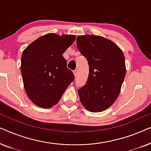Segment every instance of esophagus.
Masks as SVG:
<instances>
[{
    "label": "esophagus",
    "mask_w": 151,
    "mask_h": 151,
    "mask_svg": "<svg viewBox=\"0 0 151 151\" xmlns=\"http://www.w3.org/2000/svg\"><path fill=\"white\" fill-rule=\"evenodd\" d=\"M78 70L77 69H76V70H74L73 71V73H74V76H77V75H78Z\"/></svg>",
    "instance_id": "esophagus-1"
}]
</instances>
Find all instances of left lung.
<instances>
[{
  "mask_svg": "<svg viewBox=\"0 0 151 151\" xmlns=\"http://www.w3.org/2000/svg\"><path fill=\"white\" fill-rule=\"evenodd\" d=\"M80 53L88 61L86 84L78 90L82 104L91 112L110 107L118 97L126 75L124 55L112 41L99 36H79Z\"/></svg>",
  "mask_w": 151,
  "mask_h": 151,
  "instance_id": "8db88e82",
  "label": "left lung"
}]
</instances>
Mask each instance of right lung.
<instances>
[{
	"label": "right lung",
	"instance_id": "right-lung-1",
	"mask_svg": "<svg viewBox=\"0 0 151 151\" xmlns=\"http://www.w3.org/2000/svg\"><path fill=\"white\" fill-rule=\"evenodd\" d=\"M75 40L74 35L48 34L31 43L22 52L20 71L24 87L37 106H54L74 80L63 53Z\"/></svg>",
	"mask_w": 151,
	"mask_h": 151
}]
</instances>
